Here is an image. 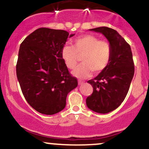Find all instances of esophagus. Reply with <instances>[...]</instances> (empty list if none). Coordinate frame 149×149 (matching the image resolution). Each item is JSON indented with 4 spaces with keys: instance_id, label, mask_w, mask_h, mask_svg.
I'll return each mask as SVG.
<instances>
[{
    "instance_id": "1",
    "label": "esophagus",
    "mask_w": 149,
    "mask_h": 149,
    "mask_svg": "<svg viewBox=\"0 0 149 149\" xmlns=\"http://www.w3.org/2000/svg\"><path fill=\"white\" fill-rule=\"evenodd\" d=\"M84 83V81L83 80H78V85H82Z\"/></svg>"
}]
</instances>
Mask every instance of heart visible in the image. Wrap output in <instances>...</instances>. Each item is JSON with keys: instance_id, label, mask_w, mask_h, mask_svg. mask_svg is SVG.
Masks as SVG:
<instances>
[{"instance_id": "heart-1", "label": "heart", "mask_w": 149, "mask_h": 149, "mask_svg": "<svg viewBox=\"0 0 149 149\" xmlns=\"http://www.w3.org/2000/svg\"><path fill=\"white\" fill-rule=\"evenodd\" d=\"M81 55L83 63L72 73L77 78H86L91 76L92 71L99 73L107 69L111 58V46L107 40L88 34L74 39L73 46L65 45L61 48V58L69 69L76 67L78 56Z\"/></svg>"}]
</instances>
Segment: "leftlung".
<instances>
[{
	"instance_id": "8db88e82",
	"label": "left lung",
	"mask_w": 149,
	"mask_h": 149,
	"mask_svg": "<svg viewBox=\"0 0 149 149\" xmlns=\"http://www.w3.org/2000/svg\"><path fill=\"white\" fill-rule=\"evenodd\" d=\"M108 39L111 46V58L107 69L88 80L93 92L87 97L88 107L93 111L107 113L115 110L123 102L134 73L131 47L113 29L107 26L92 29Z\"/></svg>"
}]
</instances>
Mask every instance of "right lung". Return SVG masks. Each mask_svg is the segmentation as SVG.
I'll return each mask as SVG.
<instances>
[{
  "mask_svg": "<svg viewBox=\"0 0 149 149\" xmlns=\"http://www.w3.org/2000/svg\"><path fill=\"white\" fill-rule=\"evenodd\" d=\"M64 30L39 28L20 45L17 76L25 100L40 113L53 115L66 106L68 93L78 80L72 76L61 56L68 37Z\"/></svg>",
  "mask_w": 149,
  "mask_h": 149,
  "instance_id": "obj_1",
  "label": "right lung"
}]
</instances>
